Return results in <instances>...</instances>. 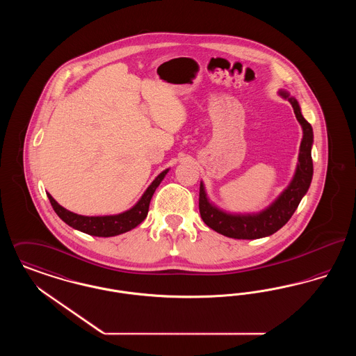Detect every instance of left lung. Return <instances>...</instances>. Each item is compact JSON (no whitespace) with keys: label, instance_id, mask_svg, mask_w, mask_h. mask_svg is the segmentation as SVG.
I'll return each mask as SVG.
<instances>
[{"label":"left lung","instance_id":"8db88e82","mask_svg":"<svg viewBox=\"0 0 356 356\" xmlns=\"http://www.w3.org/2000/svg\"><path fill=\"white\" fill-rule=\"evenodd\" d=\"M280 96L291 102L295 116L303 128V138L300 143L299 163L291 184L283 193L264 211L248 215H232L222 212L218 207L209 203L203 183H200L199 209L204 222L213 231L232 238H260L270 236L279 231L287 222L296 211L300 200L303 199L314 173L311 148L314 143V132L311 124L303 118L299 102L291 97L287 92H280Z\"/></svg>","mask_w":356,"mask_h":356}]
</instances>
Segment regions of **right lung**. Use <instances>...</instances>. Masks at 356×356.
Listing matches in <instances>:
<instances>
[{
	"label": "right lung",
	"instance_id": "obj_1",
	"mask_svg": "<svg viewBox=\"0 0 356 356\" xmlns=\"http://www.w3.org/2000/svg\"><path fill=\"white\" fill-rule=\"evenodd\" d=\"M170 170H163L154 180L152 184L147 188L141 199L137 202L135 207H132L129 211H125L119 215H111V216H83L73 213L64 207L57 203L49 193L48 199L51 202L54 212L58 215V218L64 222H67L69 227L81 231L88 235L99 237L116 236L120 234L128 232L137 227L141 221L144 220L148 215L149 203L152 199L153 193L156 188L160 186L163 179L165 177L167 172Z\"/></svg>",
	"mask_w": 356,
	"mask_h": 356
}]
</instances>
